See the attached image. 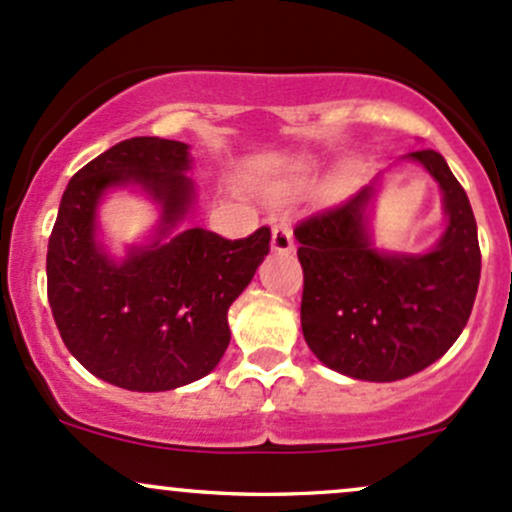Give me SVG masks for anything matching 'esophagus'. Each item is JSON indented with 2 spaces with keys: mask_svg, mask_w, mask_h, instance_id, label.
<instances>
[{
  "mask_svg": "<svg viewBox=\"0 0 512 512\" xmlns=\"http://www.w3.org/2000/svg\"><path fill=\"white\" fill-rule=\"evenodd\" d=\"M272 250L274 252H291L294 250V233L289 223H277L272 228Z\"/></svg>",
  "mask_w": 512,
  "mask_h": 512,
  "instance_id": "1",
  "label": "esophagus"
}]
</instances>
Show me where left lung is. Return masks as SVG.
<instances>
[{
    "instance_id": "1",
    "label": "left lung",
    "mask_w": 512,
    "mask_h": 512,
    "mask_svg": "<svg viewBox=\"0 0 512 512\" xmlns=\"http://www.w3.org/2000/svg\"><path fill=\"white\" fill-rule=\"evenodd\" d=\"M408 157L440 182L447 230L425 255H386L372 247L364 187L345 204L294 228L303 267L301 328L325 367L364 381H398L440 359L474 308L481 250L469 196L445 157Z\"/></svg>"
}]
</instances>
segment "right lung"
Listing matches in <instances>:
<instances>
[{"label": "right lung", "instance_id": "1", "mask_svg": "<svg viewBox=\"0 0 512 512\" xmlns=\"http://www.w3.org/2000/svg\"><path fill=\"white\" fill-rule=\"evenodd\" d=\"M189 145L128 138L67 184L48 240V301L65 347L87 372L128 391H170L221 362L228 308L269 252L267 226L240 240L204 228L166 238L187 216ZM140 183L163 204L161 238L114 263L96 243V204L111 186Z\"/></svg>", "mask_w": 512, "mask_h": 512}]
</instances>
